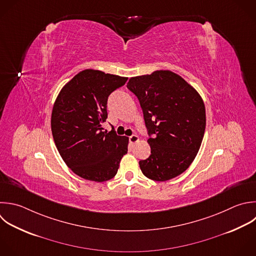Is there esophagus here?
I'll return each instance as SVG.
<instances>
[{
  "instance_id": "esophagus-1",
  "label": "esophagus",
  "mask_w": 256,
  "mask_h": 256,
  "mask_svg": "<svg viewBox=\"0 0 256 256\" xmlns=\"http://www.w3.org/2000/svg\"><path fill=\"white\" fill-rule=\"evenodd\" d=\"M129 141H130L131 144H135V143H137L139 141V137L137 135H131L129 137Z\"/></svg>"
}]
</instances>
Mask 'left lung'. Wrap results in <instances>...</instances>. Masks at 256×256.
Returning <instances> with one entry per match:
<instances>
[{
  "label": "left lung",
  "instance_id": "obj_1",
  "mask_svg": "<svg viewBox=\"0 0 256 256\" xmlns=\"http://www.w3.org/2000/svg\"><path fill=\"white\" fill-rule=\"evenodd\" d=\"M127 88L140 102L150 136L151 155L139 161L142 173L154 181L180 175L193 162L204 136L206 114L201 96L169 70L132 77Z\"/></svg>",
  "mask_w": 256,
  "mask_h": 256
}]
</instances>
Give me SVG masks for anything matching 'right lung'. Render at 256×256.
Returning <instances> with one entry per match:
<instances>
[{"label": "right lung", "instance_id": "add662e5", "mask_svg": "<svg viewBox=\"0 0 256 256\" xmlns=\"http://www.w3.org/2000/svg\"><path fill=\"white\" fill-rule=\"evenodd\" d=\"M127 80L87 69L62 88L54 103L51 128L56 147L67 166L86 180L112 179L128 151L129 139L103 126L109 95Z\"/></svg>", "mask_w": 256, "mask_h": 256}]
</instances>
